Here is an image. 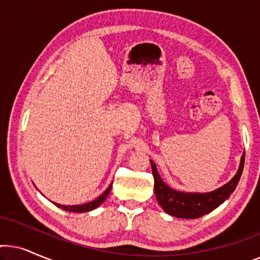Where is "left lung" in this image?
I'll return each instance as SVG.
<instances>
[{"label":"left lung","mask_w":260,"mask_h":260,"mask_svg":"<svg viewBox=\"0 0 260 260\" xmlns=\"http://www.w3.org/2000/svg\"><path fill=\"white\" fill-rule=\"evenodd\" d=\"M245 152L240 158V165L236 175L218 189L208 193H190L173 189L161 179L156 168L155 162L150 159L152 175H154V189L158 204L163 211L168 214L181 219H198L200 216L208 214L213 209L223 204L230 195L233 193L239 182L244 169Z\"/></svg>","instance_id":"8db88e82"}]
</instances>
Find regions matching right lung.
<instances>
[{"label": "right lung", "instance_id": "add662e5", "mask_svg": "<svg viewBox=\"0 0 260 260\" xmlns=\"http://www.w3.org/2000/svg\"><path fill=\"white\" fill-rule=\"evenodd\" d=\"M111 187H112V183L110 184V186L106 188V190L103 193L102 195H99V197L95 199L93 201H90L87 202V204H84V205H72V206H65V205H60V204H56L54 202V205L56 207L63 209V211H67V212H74V213H85V212H90V211H93L94 208H97L101 206L103 202L105 201V199L108 198V195L110 194V190H111Z\"/></svg>", "mask_w": 260, "mask_h": 260}]
</instances>
